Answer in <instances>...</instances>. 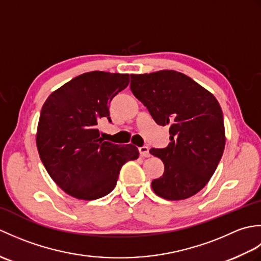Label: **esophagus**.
<instances>
[{
	"label": "esophagus",
	"mask_w": 261,
	"mask_h": 261,
	"mask_svg": "<svg viewBox=\"0 0 261 261\" xmlns=\"http://www.w3.org/2000/svg\"><path fill=\"white\" fill-rule=\"evenodd\" d=\"M139 152H140V156L143 157V158L150 157V152H149V148L146 147V146L140 147V148H139Z\"/></svg>",
	"instance_id": "esophagus-1"
}]
</instances>
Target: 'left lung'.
<instances>
[{"mask_svg": "<svg viewBox=\"0 0 261 261\" xmlns=\"http://www.w3.org/2000/svg\"><path fill=\"white\" fill-rule=\"evenodd\" d=\"M131 91L159 125H169L170 142L150 149L165 171L152 191L169 201L195 195L207 184L225 146L223 113L218 99L191 77L176 70L131 75Z\"/></svg>", "mask_w": 261, "mask_h": 261, "instance_id": "obj_1", "label": "left lung"}]
</instances>
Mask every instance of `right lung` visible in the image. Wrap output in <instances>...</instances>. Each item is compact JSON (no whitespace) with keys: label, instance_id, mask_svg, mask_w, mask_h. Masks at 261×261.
<instances>
[{"label":"right lung","instance_id":"right-lung-1","mask_svg":"<svg viewBox=\"0 0 261 261\" xmlns=\"http://www.w3.org/2000/svg\"><path fill=\"white\" fill-rule=\"evenodd\" d=\"M129 74L90 71L53 92L42 105L36 142L53 180L79 199L113 191L126 162L139 157L134 145H114L99 137L98 121L110 119L109 104L129 85Z\"/></svg>","mask_w":261,"mask_h":261}]
</instances>
